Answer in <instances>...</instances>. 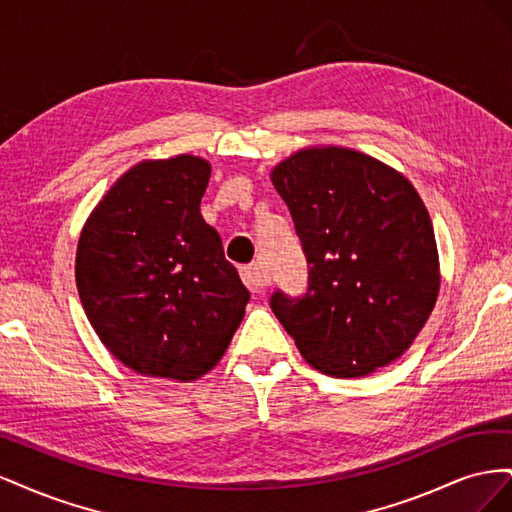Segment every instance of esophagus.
<instances>
[{
	"label": "esophagus",
	"instance_id": "esophagus-1",
	"mask_svg": "<svg viewBox=\"0 0 512 512\" xmlns=\"http://www.w3.org/2000/svg\"><path fill=\"white\" fill-rule=\"evenodd\" d=\"M241 277H243V282H245V286L250 288L252 292H260L262 288L265 286H269V277L265 275V273H260V269L258 267H254V265H250V267H243L241 269Z\"/></svg>",
	"mask_w": 512,
	"mask_h": 512
}]
</instances>
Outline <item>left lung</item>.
Wrapping results in <instances>:
<instances>
[{
    "label": "left lung",
    "instance_id": "8db88e82",
    "mask_svg": "<svg viewBox=\"0 0 512 512\" xmlns=\"http://www.w3.org/2000/svg\"><path fill=\"white\" fill-rule=\"evenodd\" d=\"M309 267L307 292L271 297L303 359L333 378L393 363L440 292L436 235L410 179L363 151L314 145L271 168Z\"/></svg>",
    "mask_w": 512,
    "mask_h": 512
}]
</instances>
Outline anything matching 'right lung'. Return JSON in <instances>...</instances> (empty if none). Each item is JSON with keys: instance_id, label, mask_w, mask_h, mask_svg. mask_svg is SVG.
I'll use <instances>...</instances> for the list:
<instances>
[{"instance_id": "1", "label": "right lung", "mask_w": 512, "mask_h": 512, "mask_svg": "<svg viewBox=\"0 0 512 512\" xmlns=\"http://www.w3.org/2000/svg\"><path fill=\"white\" fill-rule=\"evenodd\" d=\"M211 164L181 153L126 170L89 213L76 288L117 361L147 378L190 382L224 356L250 290L200 215Z\"/></svg>"}]
</instances>
